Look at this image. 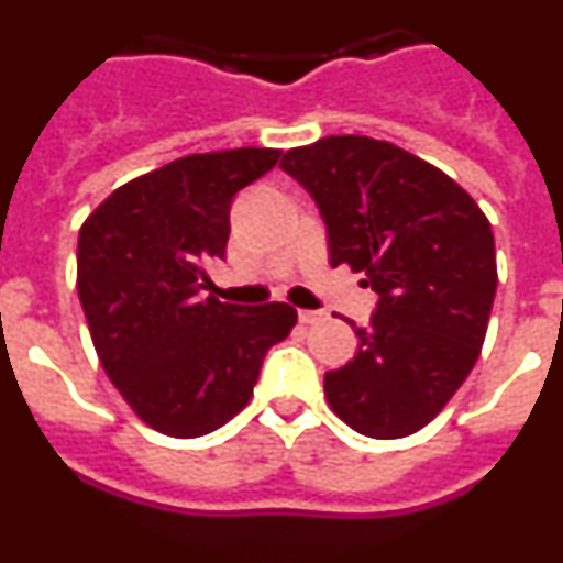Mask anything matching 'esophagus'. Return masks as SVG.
<instances>
[{"label":"esophagus","instance_id":"34e87169","mask_svg":"<svg viewBox=\"0 0 563 563\" xmlns=\"http://www.w3.org/2000/svg\"><path fill=\"white\" fill-rule=\"evenodd\" d=\"M327 312L321 310H298V321L301 324H318V321H324Z\"/></svg>","mask_w":563,"mask_h":563}]
</instances>
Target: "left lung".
<instances>
[{
    "mask_svg": "<svg viewBox=\"0 0 563 563\" xmlns=\"http://www.w3.org/2000/svg\"><path fill=\"white\" fill-rule=\"evenodd\" d=\"M312 194L330 265L363 273L380 296L357 352L324 375L350 429L400 440L429 426L474 369L496 296L490 222L449 174L389 141L330 134L285 152Z\"/></svg>",
    "mask_w": 563,
    "mask_h": 563,
    "instance_id": "obj_1",
    "label": "left lung"
}]
</instances>
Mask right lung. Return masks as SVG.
Returning a JSON list of instances; mask_svg holds the SVG:
<instances>
[{
	"mask_svg": "<svg viewBox=\"0 0 563 563\" xmlns=\"http://www.w3.org/2000/svg\"><path fill=\"white\" fill-rule=\"evenodd\" d=\"M278 148L186 154L114 188L78 233V298L98 361L148 429L191 440L251 402L273 343L298 312L285 301L225 305L202 292L225 258L231 200Z\"/></svg>",
	"mask_w": 563,
	"mask_h": 563,
	"instance_id": "1",
	"label": "right lung"
}]
</instances>
